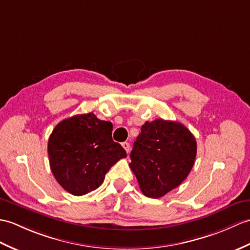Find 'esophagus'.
Wrapping results in <instances>:
<instances>
[{
  "label": "esophagus",
  "instance_id": "esophagus-1",
  "mask_svg": "<svg viewBox=\"0 0 250 250\" xmlns=\"http://www.w3.org/2000/svg\"><path fill=\"white\" fill-rule=\"evenodd\" d=\"M123 147L126 151V153H129V151H130V144L127 143V142H125V143H123Z\"/></svg>",
  "mask_w": 250,
  "mask_h": 250
}]
</instances>
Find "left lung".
I'll use <instances>...</instances> for the list:
<instances>
[{"label":"left lung","mask_w":250,"mask_h":250,"mask_svg":"<svg viewBox=\"0 0 250 250\" xmlns=\"http://www.w3.org/2000/svg\"><path fill=\"white\" fill-rule=\"evenodd\" d=\"M196 153V139L187 126L155 119L142 125L130 154V167L143 194L160 198L187 179Z\"/></svg>","instance_id":"8db88e82"}]
</instances>
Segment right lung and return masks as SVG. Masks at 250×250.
<instances>
[{"label":"right lung","instance_id":"right-lung-1","mask_svg":"<svg viewBox=\"0 0 250 250\" xmlns=\"http://www.w3.org/2000/svg\"><path fill=\"white\" fill-rule=\"evenodd\" d=\"M113 125L94 113L75 115L57 125L48 142L52 173L61 187L83 196L102 184L125 150L112 138Z\"/></svg>","mask_w":250,"mask_h":250}]
</instances>
